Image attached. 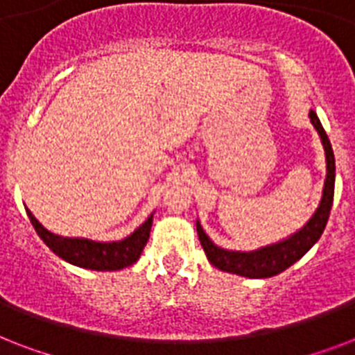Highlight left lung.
I'll list each match as a JSON object with an SVG mask.
<instances>
[{
  "instance_id": "8db88e82",
  "label": "left lung",
  "mask_w": 355,
  "mask_h": 355,
  "mask_svg": "<svg viewBox=\"0 0 355 355\" xmlns=\"http://www.w3.org/2000/svg\"><path fill=\"white\" fill-rule=\"evenodd\" d=\"M309 121L319 132L322 147H324L326 156V178L324 188H322V197L317 206V210L309 217L302 228L291 236L284 237L280 241L270 243L265 247L254 248V250H228L211 241V237L205 232V228L197 219V234L199 241L206 252V258L217 269L232 275L245 276V278H270L284 272L287 267H291L295 261L302 258L315 243L319 241L322 232H324L326 223L330 217L331 205H334V188H336V158H334V149L328 136H326L322 123L315 110H309Z\"/></svg>"
}]
</instances>
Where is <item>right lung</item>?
Returning <instances> with one entry per match:
<instances>
[{"mask_svg":"<svg viewBox=\"0 0 355 355\" xmlns=\"http://www.w3.org/2000/svg\"><path fill=\"white\" fill-rule=\"evenodd\" d=\"M25 210H27V216H29L36 234L58 258H62L64 261H68L75 267L90 270H119L136 263L139 259V254L144 252L145 243L149 239L153 216H155V211H153L145 219V223H141L132 234H128L119 241H96V239H88V237H66L53 234L33 216L29 208H25Z\"/></svg>","mask_w":355,"mask_h":355,"instance_id":"obj_1","label":"right lung"}]
</instances>
